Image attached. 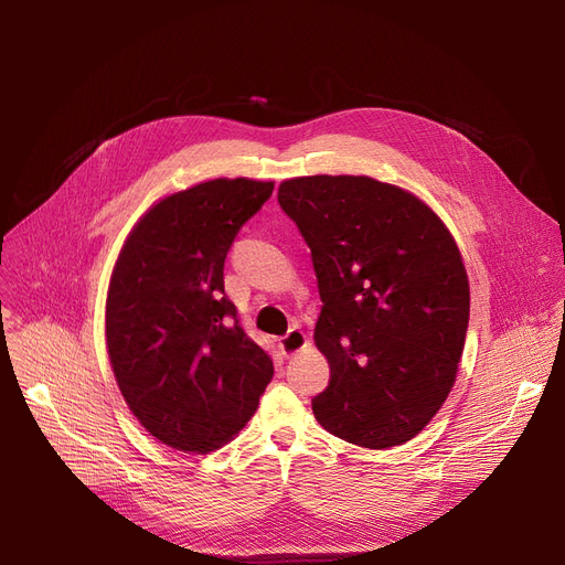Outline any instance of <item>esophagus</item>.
Instances as JSON below:
<instances>
[{
    "mask_svg": "<svg viewBox=\"0 0 565 565\" xmlns=\"http://www.w3.org/2000/svg\"><path fill=\"white\" fill-rule=\"evenodd\" d=\"M307 345H309V338H307V333H305L302 329H299V327L288 329V333L279 338V348H281V352H284L286 356L297 354L299 350H305Z\"/></svg>",
    "mask_w": 565,
    "mask_h": 565,
    "instance_id": "obj_1",
    "label": "esophagus"
}]
</instances>
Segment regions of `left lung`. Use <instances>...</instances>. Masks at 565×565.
I'll use <instances>...</instances> for the list:
<instances>
[{
    "mask_svg": "<svg viewBox=\"0 0 565 565\" xmlns=\"http://www.w3.org/2000/svg\"><path fill=\"white\" fill-rule=\"evenodd\" d=\"M277 200L311 247L322 299L316 345L331 380L316 420L370 449L411 440L452 391L466 343L470 286L452 234L370 177H297Z\"/></svg>",
    "mask_w": 565,
    "mask_h": 565,
    "instance_id": "obj_1",
    "label": "left lung"
}]
</instances>
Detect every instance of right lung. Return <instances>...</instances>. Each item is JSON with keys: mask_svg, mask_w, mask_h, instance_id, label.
<instances>
[{"mask_svg": "<svg viewBox=\"0 0 565 565\" xmlns=\"http://www.w3.org/2000/svg\"><path fill=\"white\" fill-rule=\"evenodd\" d=\"M273 181L213 179L149 209L129 234L106 297L113 374L140 425L181 452L206 455L254 416L270 384L224 295V258Z\"/></svg>", "mask_w": 565, "mask_h": 565, "instance_id": "right-lung-1", "label": "right lung"}]
</instances>
